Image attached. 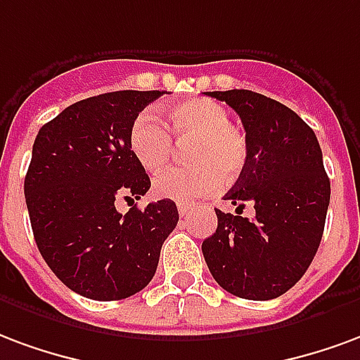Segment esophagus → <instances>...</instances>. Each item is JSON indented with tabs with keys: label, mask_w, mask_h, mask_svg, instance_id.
Listing matches in <instances>:
<instances>
[{
	"label": "esophagus",
	"mask_w": 360,
	"mask_h": 360,
	"mask_svg": "<svg viewBox=\"0 0 360 360\" xmlns=\"http://www.w3.org/2000/svg\"><path fill=\"white\" fill-rule=\"evenodd\" d=\"M178 214H180V217H188V214H190V211H191V207L188 205V203H178Z\"/></svg>",
	"instance_id": "34e87169"
}]
</instances>
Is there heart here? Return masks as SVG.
Instances as JSON below:
<instances>
[{
    "label": "heart",
    "mask_w": 360,
    "mask_h": 360,
    "mask_svg": "<svg viewBox=\"0 0 360 360\" xmlns=\"http://www.w3.org/2000/svg\"><path fill=\"white\" fill-rule=\"evenodd\" d=\"M159 116L143 112L130 128V149L148 172L162 169L174 151V141H190L186 157L190 167L162 170L153 180V193L162 199L193 201L211 195L220 180L234 182L248 162V140L230 122V112L209 97H191L172 107H161Z\"/></svg>",
    "instance_id": "obj_1"
}]
</instances>
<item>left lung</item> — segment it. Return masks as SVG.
<instances>
[{
    "instance_id": "8db88e82",
    "label": "left lung",
    "mask_w": 360,
    "mask_h": 360,
    "mask_svg": "<svg viewBox=\"0 0 360 360\" xmlns=\"http://www.w3.org/2000/svg\"><path fill=\"white\" fill-rule=\"evenodd\" d=\"M240 115L245 169L224 199L255 217L214 209L219 226L203 241V257L220 288L241 299L266 301L297 284L319 251L328 205L322 151L305 120L266 96L249 90L209 91Z\"/></svg>"
}]
</instances>
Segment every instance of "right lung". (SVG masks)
Masks as SVG:
<instances>
[{
    "instance_id": "add662e5",
    "label": "right lung",
    "mask_w": 360,
    "mask_h": 360,
    "mask_svg": "<svg viewBox=\"0 0 360 360\" xmlns=\"http://www.w3.org/2000/svg\"><path fill=\"white\" fill-rule=\"evenodd\" d=\"M165 91H111L72 103L40 128L25 178L34 240L69 290L96 301L126 299L155 276L176 228L174 201L122 214L115 201L151 186L130 149V128Z\"/></svg>"
}]
</instances>
